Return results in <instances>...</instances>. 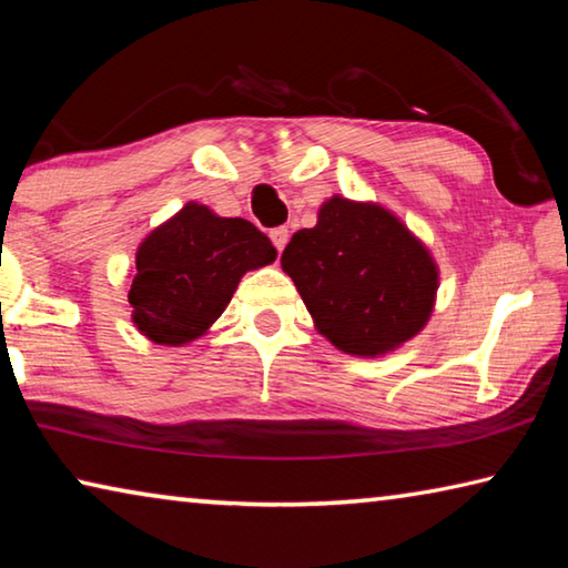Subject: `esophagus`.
<instances>
[{"instance_id": "34e87169", "label": "esophagus", "mask_w": 568, "mask_h": 568, "mask_svg": "<svg viewBox=\"0 0 568 568\" xmlns=\"http://www.w3.org/2000/svg\"><path fill=\"white\" fill-rule=\"evenodd\" d=\"M287 237H291V233H287V227H273L271 230V240L277 253H283V247L287 245Z\"/></svg>"}]
</instances>
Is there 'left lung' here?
Wrapping results in <instances>:
<instances>
[{
    "label": "left lung",
    "instance_id": "left-lung-1",
    "mask_svg": "<svg viewBox=\"0 0 568 568\" xmlns=\"http://www.w3.org/2000/svg\"><path fill=\"white\" fill-rule=\"evenodd\" d=\"M315 328L361 358L396 351L434 313L438 265L428 247L376 203L333 195L315 227L297 230L281 257Z\"/></svg>",
    "mask_w": 568,
    "mask_h": 568
}]
</instances>
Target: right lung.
<instances>
[{
  "mask_svg": "<svg viewBox=\"0 0 568 568\" xmlns=\"http://www.w3.org/2000/svg\"><path fill=\"white\" fill-rule=\"evenodd\" d=\"M275 255L267 235L247 220L187 203L138 247L128 293L132 323L160 345L195 341L223 315L240 277L271 265Z\"/></svg>",
  "mask_w": 568,
  "mask_h": 568,
  "instance_id": "1",
  "label": "right lung"
}]
</instances>
